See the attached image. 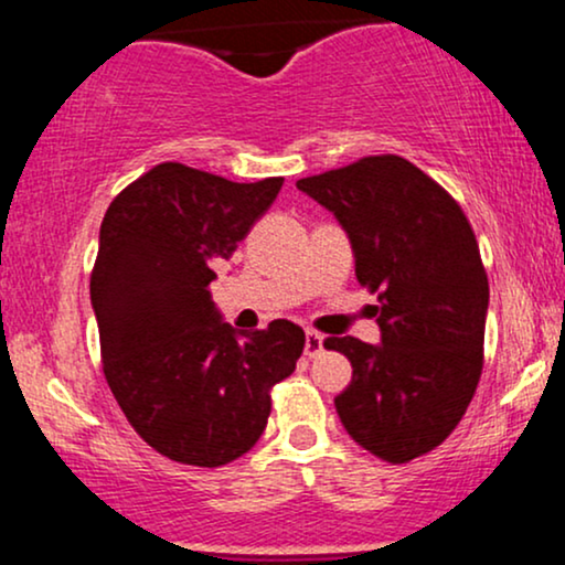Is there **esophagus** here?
I'll return each mask as SVG.
<instances>
[{"label": "esophagus", "mask_w": 565, "mask_h": 565, "mask_svg": "<svg viewBox=\"0 0 565 565\" xmlns=\"http://www.w3.org/2000/svg\"><path fill=\"white\" fill-rule=\"evenodd\" d=\"M321 353H323V334L308 329V332H305V355H308V359H316V355Z\"/></svg>", "instance_id": "1"}]
</instances>
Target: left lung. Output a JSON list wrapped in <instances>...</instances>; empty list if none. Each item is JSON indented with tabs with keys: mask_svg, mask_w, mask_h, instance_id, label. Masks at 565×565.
Listing matches in <instances>:
<instances>
[{
	"mask_svg": "<svg viewBox=\"0 0 565 565\" xmlns=\"http://www.w3.org/2000/svg\"><path fill=\"white\" fill-rule=\"evenodd\" d=\"M297 188L345 231L355 278L380 291V342L329 337L353 366L334 398L348 436L401 465L457 427L483 369L489 313L476 233L459 204L412 161L366 157Z\"/></svg>",
	"mask_w": 565,
	"mask_h": 565,
	"instance_id": "1",
	"label": "left lung"
}]
</instances>
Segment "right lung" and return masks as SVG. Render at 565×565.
Returning <instances> with one entry per match:
<instances>
[{"label": "right lung", "instance_id": "1", "mask_svg": "<svg viewBox=\"0 0 565 565\" xmlns=\"http://www.w3.org/2000/svg\"><path fill=\"white\" fill-rule=\"evenodd\" d=\"M164 161L108 206L89 300L103 372L138 436L183 465L220 468L263 436L270 385L295 372L297 323L238 332L212 302L215 270L281 191Z\"/></svg>", "mask_w": 565, "mask_h": 565}]
</instances>
